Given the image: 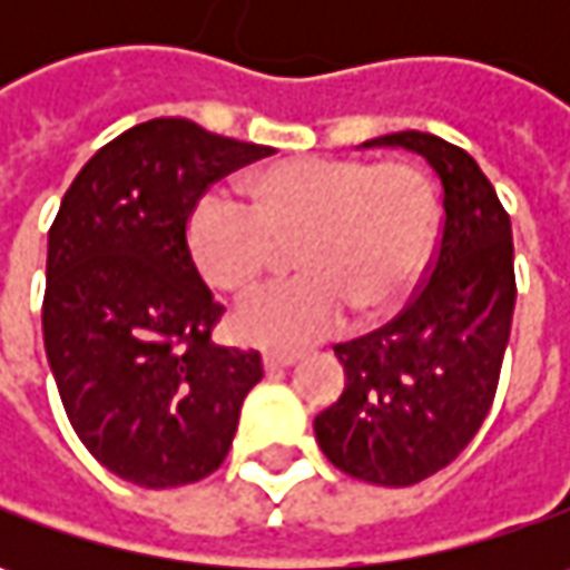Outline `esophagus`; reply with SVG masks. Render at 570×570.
<instances>
[{"mask_svg": "<svg viewBox=\"0 0 570 570\" xmlns=\"http://www.w3.org/2000/svg\"><path fill=\"white\" fill-rule=\"evenodd\" d=\"M297 362V355H288V352H266L263 355V367L273 374V371H285V367H292Z\"/></svg>", "mask_w": 570, "mask_h": 570, "instance_id": "34e87169", "label": "esophagus"}]
</instances>
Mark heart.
I'll return each instance as SVG.
<instances>
[{"instance_id":"b5f03b06","label":"heart","mask_w":570,"mask_h":570,"mask_svg":"<svg viewBox=\"0 0 570 570\" xmlns=\"http://www.w3.org/2000/svg\"><path fill=\"white\" fill-rule=\"evenodd\" d=\"M250 203L208 189L193 206L187 244L212 288L240 295L278 244L304 275L266 285L230 320L256 348H304L342 330L352 311L381 320L415 295L438 240V196L409 161L285 158L247 180Z\"/></svg>"}]
</instances>
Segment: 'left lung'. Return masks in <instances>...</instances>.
<instances>
[{"label": "left lung", "mask_w": 570, "mask_h": 570, "mask_svg": "<svg viewBox=\"0 0 570 570\" xmlns=\"http://www.w3.org/2000/svg\"><path fill=\"white\" fill-rule=\"evenodd\" d=\"M374 145L434 167L444 225L428 282L403 314L336 345L345 390L314 431L336 470L403 489L453 463L492 409L517 301L514 240L511 215L463 148L419 129L364 148Z\"/></svg>", "instance_id": "1"}]
</instances>
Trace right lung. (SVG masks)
Wrapping results in <instances>:
<instances>
[{"instance_id":"1","label":"right lung","mask_w":570,"mask_h":570,"mask_svg":"<svg viewBox=\"0 0 570 570\" xmlns=\"http://www.w3.org/2000/svg\"><path fill=\"white\" fill-rule=\"evenodd\" d=\"M273 155L158 117L78 170L47 244L43 345L78 441L145 489L199 482L228 456L259 352L212 342L225 307L187 222L215 180Z\"/></svg>"}]
</instances>
